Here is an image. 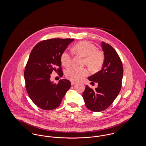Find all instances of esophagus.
Returning <instances> with one entry per match:
<instances>
[{
	"label": "esophagus",
	"instance_id": "obj_1",
	"mask_svg": "<svg viewBox=\"0 0 146 146\" xmlns=\"http://www.w3.org/2000/svg\"><path fill=\"white\" fill-rule=\"evenodd\" d=\"M76 84V82H71V84L72 85H73L74 84Z\"/></svg>",
	"mask_w": 146,
	"mask_h": 146
}]
</instances>
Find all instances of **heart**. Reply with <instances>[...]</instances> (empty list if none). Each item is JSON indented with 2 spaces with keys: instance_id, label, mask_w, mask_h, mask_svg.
<instances>
[{
  "instance_id": "heart-1",
  "label": "heart",
  "mask_w": 146,
  "mask_h": 146,
  "mask_svg": "<svg viewBox=\"0 0 146 146\" xmlns=\"http://www.w3.org/2000/svg\"><path fill=\"white\" fill-rule=\"evenodd\" d=\"M73 50L75 54L84 57V63L91 70H99L102 67L104 61V54L102 51L96 50L94 44L82 41L76 44ZM72 60L71 54L67 51H64L61 56V62L66 68L71 65ZM88 74L89 71L87 69L76 68L68 69L65 73L66 78L72 82L79 81Z\"/></svg>"
}]
</instances>
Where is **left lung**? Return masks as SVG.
<instances>
[{"instance_id":"1","label":"left lung","mask_w":146,"mask_h":146,"mask_svg":"<svg viewBox=\"0 0 146 146\" xmlns=\"http://www.w3.org/2000/svg\"><path fill=\"white\" fill-rule=\"evenodd\" d=\"M101 47L104 55L102 70L88 78L91 83H97L98 86L94 90L86 85L83 94L86 107L95 112L104 111L111 105L121 90L123 76V64L115 49L104 42Z\"/></svg>"}]
</instances>
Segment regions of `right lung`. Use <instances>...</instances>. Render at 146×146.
<instances>
[{
	"instance_id": "obj_1",
	"label": "right lung",
	"mask_w": 146,
	"mask_h": 146,
	"mask_svg": "<svg viewBox=\"0 0 146 146\" xmlns=\"http://www.w3.org/2000/svg\"><path fill=\"white\" fill-rule=\"evenodd\" d=\"M74 39L54 38L38 42L33 48L24 71L26 89L36 106L52 110L61 103L71 83L67 79L58 84L50 80L52 71L63 76L61 56Z\"/></svg>"
}]
</instances>
